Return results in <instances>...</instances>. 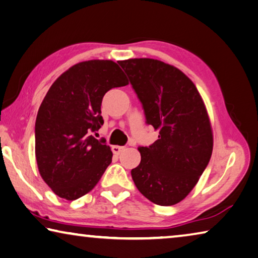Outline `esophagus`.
I'll list each match as a JSON object with an SVG mask.
<instances>
[{
  "mask_svg": "<svg viewBox=\"0 0 258 258\" xmlns=\"http://www.w3.org/2000/svg\"><path fill=\"white\" fill-rule=\"evenodd\" d=\"M122 150H124V147H121V146H112V151H113V154L119 155Z\"/></svg>",
  "mask_w": 258,
  "mask_h": 258,
  "instance_id": "esophagus-1",
  "label": "esophagus"
}]
</instances>
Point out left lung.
Returning <instances> with one entry per match:
<instances>
[{
  "label": "left lung",
  "instance_id": "8db88e82",
  "mask_svg": "<svg viewBox=\"0 0 258 258\" xmlns=\"http://www.w3.org/2000/svg\"><path fill=\"white\" fill-rule=\"evenodd\" d=\"M144 105L158 140L139 147L141 162L131 171L139 191L155 204L182 201L210 161L214 136L202 96L173 65L153 58L119 60Z\"/></svg>",
  "mask_w": 258,
  "mask_h": 258
}]
</instances>
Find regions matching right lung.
<instances>
[{
  "instance_id": "obj_1",
  "label": "right lung",
  "mask_w": 258,
  "mask_h": 258,
  "mask_svg": "<svg viewBox=\"0 0 258 258\" xmlns=\"http://www.w3.org/2000/svg\"><path fill=\"white\" fill-rule=\"evenodd\" d=\"M126 85L117 63L91 59L75 64L50 86L36 116L35 158L57 196L73 201L89 193L111 163L110 147L92 132L103 125L104 94Z\"/></svg>"
}]
</instances>
